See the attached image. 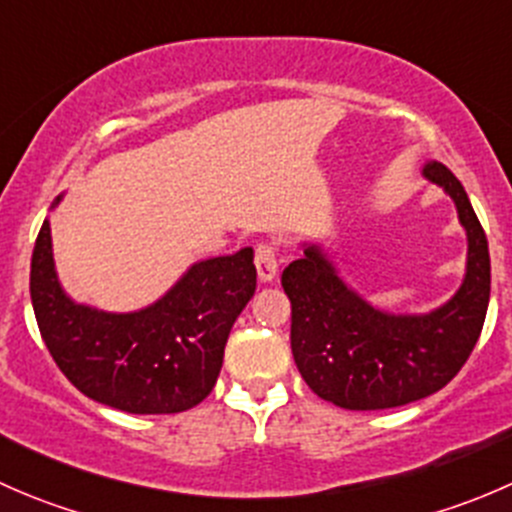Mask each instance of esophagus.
<instances>
[{
  "instance_id": "1",
  "label": "esophagus",
  "mask_w": 512,
  "mask_h": 512,
  "mask_svg": "<svg viewBox=\"0 0 512 512\" xmlns=\"http://www.w3.org/2000/svg\"><path fill=\"white\" fill-rule=\"evenodd\" d=\"M255 267L262 282H272L277 275V245L275 242H260L255 247Z\"/></svg>"
}]
</instances>
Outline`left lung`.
I'll use <instances>...</instances> for the list:
<instances>
[{"label":"left lung","instance_id":"1","mask_svg":"<svg viewBox=\"0 0 512 512\" xmlns=\"http://www.w3.org/2000/svg\"><path fill=\"white\" fill-rule=\"evenodd\" d=\"M423 175L451 195L468 235L466 280L443 307L428 314L374 309L344 285L317 245L282 272L294 364L319 399L342 409H394L436 394L461 371L483 329L490 299L485 232L446 165L431 160Z\"/></svg>","mask_w":512,"mask_h":512}]
</instances>
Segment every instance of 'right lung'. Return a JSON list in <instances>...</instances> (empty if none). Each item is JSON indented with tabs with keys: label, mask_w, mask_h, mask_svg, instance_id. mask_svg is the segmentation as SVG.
Listing matches in <instances>:
<instances>
[{
	"label": "right lung",
	"mask_w": 512,
	"mask_h": 512,
	"mask_svg": "<svg viewBox=\"0 0 512 512\" xmlns=\"http://www.w3.org/2000/svg\"><path fill=\"white\" fill-rule=\"evenodd\" d=\"M255 287L252 247H245L195 262L151 307L98 312L71 302L56 280L49 220L36 237L29 277L36 324L56 366L81 394L128 414L198 406L218 381L230 329Z\"/></svg>",
	"instance_id": "1"
}]
</instances>
